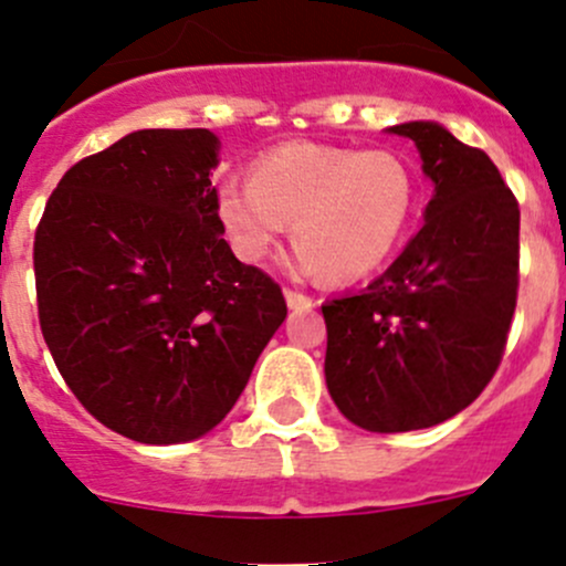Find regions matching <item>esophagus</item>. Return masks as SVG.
<instances>
[{
  "instance_id": "obj_1",
  "label": "esophagus",
  "mask_w": 566,
  "mask_h": 566,
  "mask_svg": "<svg viewBox=\"0 0 566 566\" xmlns=\"http://www.w3.org/2000/svg\"><path fill=\"white\" fill-rule=\"evenodd\" d=\"M284 298H287L290 308H312L314 306L312 295L301 293V290H293V287H284Z\"/></svg>"
}]
</instances>
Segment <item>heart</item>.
Wrapping results in <instances>:
<instances>
[{
	"label": "heart",
	"mask_w": 566,
	"mask_h": 566,
	"mask_svg": "<svg viewBox=\"0 0 566 566\" xmlns=\"http://www.w3.org/2000/svg\"><path fill=\"white\" fill-rule=\"evenodd\" d=\"M418 208V174L392 148L284 143L228 176L217 211L235 258L260 263L293 222L295 265L353 282L396 252Z\"/></svg>",
	"instance_id": "1"
}]
</instances>
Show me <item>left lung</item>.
Masks as SVG:
<instances>
[{"label":"left lung","instance_id":"1","mask_svg":"<svg viewBox=\"0 0 566 566\" xmlns=\"http://www.w3.org/2000/svg\"><path fill=\"white\" fill-rule=\"evenodd\" d=\"M390 133L415 140L437 195L382 276L323 303L331 398L377 433L431 428L485 390L507 347L521 260L518 200L483 148L433 122Z\"/></svg>","mask_w":566,"mask_h":566}]
</instances>
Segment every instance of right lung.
I'll return each mask as SVG.
<instances>
[{
  "label": "right lung",
  "instance_id": "obj_1",
  "mask_svg": "<svg viewBox=\"0 0 566 566\" xmlns=\"http://www.w3.org/2000/svg\"><path fill=\"white\" fill-rule=\"evenodd\" d=\"M219 140L140 129L83 157L34 233L40 331L88 415L143 444L211 431L287 317L217 211Z\"/></svg>",
  "mask_w": 566,
  "mask_h": 566
}]
</instances>
